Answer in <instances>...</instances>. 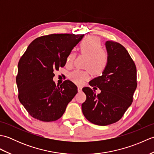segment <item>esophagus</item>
Here are the masks:
<instances>
[{"instance_id": "esophagus-1", "label": "esophagus", "mask_w": 154, "mask_h": 154, "mask_svg": "<svg viewBox=\"0 0 154 154\" xmlns=\"http://www.w3.org/2000/svg\"><path fill=\"white\" fill-rule=\"evenodd\" d=\"M77 89H78V91H79V92H81V91H82V87H81V86H78L77 87Z\"/></svg>"}]
</instances>
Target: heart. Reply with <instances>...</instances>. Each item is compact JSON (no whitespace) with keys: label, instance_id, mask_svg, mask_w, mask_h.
I'll use <instances>...</instances> for the list:
<instances>
[{"label":"heart","instance_id":"obj_1","mask_svg":"<svg viewBox=\"0 0 154 154\" xmlns=\"http://www.w3.org/2000/svg\"><path fill=\"white\" fill-rule=\"evenodd\" d=\"M80 51L82 54L88 55L86 67L90 68L94 74H100L105 69L109 63V55L102 49L100 40L97 37L87 36L81 41L79 45ZM75 58V54L71 51L67 57L66 63L71 65ZM87 71L76 69L69 74V78L74 83L82 84L84 81L89 78Z\"/></svg>","mask_w":154,"mask_h":154}]
</instances>
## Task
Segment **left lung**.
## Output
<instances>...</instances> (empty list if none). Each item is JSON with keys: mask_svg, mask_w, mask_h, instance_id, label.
Returning <instances> with one entry per match:
<instances>
[{"mask_svg": "<svg viewBox=\"0 0 154 154\" xmlns=\"http://www.w3.org/2000/svg\"><path fill=\"white\" fill-rule=\"evenodd\" d=\"M109 63L101 76L89 82L101 91L96 94L90 87L83 88L87 96L82 104L85 117L94 124L106 126L119 121L131 105L137 87L136 67L123 45L106 41Z\"/></svg>", "mask_w": 154, "mask_h": 154, "instance_id": "left-lung-1", "label": "left lung"}]
</instances>
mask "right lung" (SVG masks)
I'll list each match as a JSON object with an SVG mask.
<instances>
[{"mask_svg": "<svg viewBox=\"0 0 154 154\" xmlns=\"http://www.w3.org/2000/svg\"><path fill=\"white\" fill-rule=\"evenodd\" d=\"M83 34H57L39 37L20 59L16 84L20 102L34 119L52 122L63 116L77 93L69 80L56 86L54 70L65 66L67 57Z\"/></svg>", "mask_w": 154, "mask_h": 154, "instance_id": "obj_1", "label": "right lung"}]
</instances>
